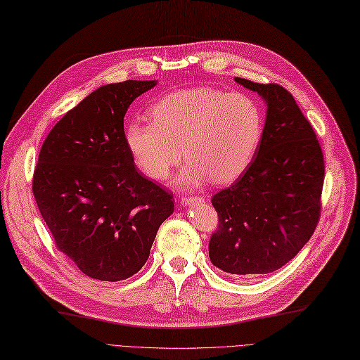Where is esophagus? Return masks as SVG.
Segmentation results:
<instances>
[{"label": "esophagus", "mask_w": 360, "mask_h": 360, "mask_svg": "<svg viewBox=\"0 0 360 360\" xmlns=\"http://www.w3.org/2000/svg\"><path fill=\"white\" fill-rule=\"evenodd\" d=\"M204 198L202 197H184L181 198V202L184 204V206H191V204H198V202H202Z\"/></svg>", "instance_id": "esophagus-1"}]
</instances>
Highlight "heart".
Returning a JSON list of instances; mask_svg holds the SVG:
<instances>
[{"instance_id":"obj_1","label":"heart","mask_w":360,"mask_h":360,"mask_svg":"<svg viewBox=\"0 0 360 360\" xmlns=\"http://www.w3.org/2000/svg\"><path fill=\"white\" fill-rule=\"evenodd\" d=\"M151 116L153 121H130L124 138L136 167L153 180L167 179L184 151L191 163L180 183L200 184L207 177L230 183L250 167L264 136V113L256 100L209 86L162 96Z\"/></svg>"}]
</instances>
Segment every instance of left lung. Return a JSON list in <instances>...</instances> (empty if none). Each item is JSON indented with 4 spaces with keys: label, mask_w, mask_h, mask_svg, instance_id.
<instances>
[{
    "label": "left lung",
    "mask_w": 360,
    "mask_h": 360,
    "mask_svg": "<svg viewBox=\"0 0 360 360\" xmlns=\"http://www.w3.org/2000/svg\"><path fill=\"white\" fill-rule=\"evenodd\" d=\"M235 80L266 101V120L250 167L212 197L219 224L209 257L227 274L259 277L286 265L314 235L324 156L312 125L283 86Z\"/></svg>",
    "instance_id": "obj_1"
}]
</instances>
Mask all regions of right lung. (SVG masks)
<instances>
[{"label": "right lung", "instance_id": "obj_1", "mask_svg": "<svg viewBox=\"0 0 360 360\" xmlns=\"http://www.w3.org/2000/svg\"><path fill=\"white\" fill-rule=\"evenodd\" d=\"M156 80L98 87L48 133L33 195L57 250L83 274L129 278L145 265L172 193L138 171L124 138L130 104Z\"/></svg>", "mask_w": 360, "mask_h": 360}]
</instances>
